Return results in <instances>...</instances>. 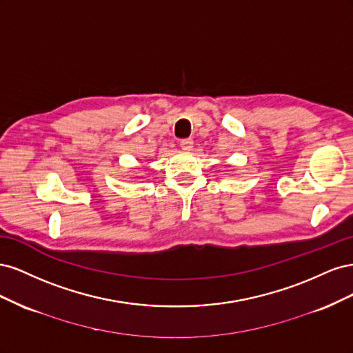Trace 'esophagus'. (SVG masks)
I'll return each instance as SVG.
<instances>
[{"mask_svg":"<svg viewBox=\"0 0 353 353\" xmlns=\"http://www.w3.org/2000/svg\"><path fill=\"white\" fill-rule=\"evenodd\" d=\"M179 145H181V148H183V150L190 152V150H193L194 141L191 140V138H187V140H183V141H181V143H179Z\"/></svg>","mask_w":353,"mask_h":353,"instance_id":"obj_1","label":"esophagus"}]
</instances>
